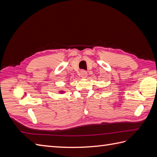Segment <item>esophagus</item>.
<instances>
[{"instance_id": "1", "label": "esophagus", "mask_w": 157, "mask_h": 157, "mask_svg": "<svg viewBox=\"0 0 157 157\" xmlns=\"http://www.w3.org/2000/svg\"><path fill=\"white\" fill-rule=\"evenodd\" d=\"M79 75H80V77L82 78H86V77H87V73H86V71H85L84 70H82V71H80Z\"/></svg>"}]
</instances>
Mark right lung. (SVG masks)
Segmentation results:
<instances>
[{
    "instance_id": "add662e5",
    "label": "right lung",
    "mask_w": 157,
    "mask_h": 157,
    "mask_svg": "<svg viewBox=\"0 0 157 157\" xmlns=\"http://www.w3.org/2000/svg\"><path fill=\"white\" fill-rule=\"evenodd\" d=\"M60 92H61V93H63V92H64V91H60Z\"/></svg>"
}]
</instances>
